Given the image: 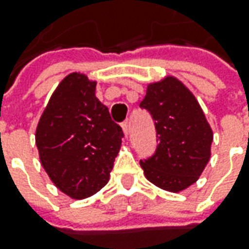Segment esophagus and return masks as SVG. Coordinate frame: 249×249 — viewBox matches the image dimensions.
I'll return each mask as SVG.
<instances>
[{
    "label": "esophagus",
    "instance_id": "1",
    "mask_svg": "<svg viewBox=\"0 0 249 249\" xmlns=\"http://www.w3.org/2000/svg\"><path fill=\"white\" fill-rule=\"evenodd\" d=\"M121 128H123V131H124L125 135H128V133H129V121L125 120L124 123L121 124Z\"/></svg>",
    "mask_w": 249,
    "mask_h": 249
}]
</instances>
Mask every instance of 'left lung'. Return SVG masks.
<instances>
[{
  "instance_id": "8db88e82",
  "label": "left lung",
  "mask_w": 249,
  "mask_h": 249,
  "mask_svg": "<svg viewBox=\"0 0 249 249\" xmlns=\"http://www.w3.org/2000/svg\"><path fill=\"white\" fill-rule=\"evenodd\" d=\"M139 106L153 117L159 142L156 153L141 160L147 180L172 193L196 183L210 161L213 133L193 93L165 77L147 85Z\"/></svg>"
}]
</instances>
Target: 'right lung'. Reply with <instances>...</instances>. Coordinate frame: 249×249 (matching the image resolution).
<instances>
[{
  "label": "right lung",
  "mask_w": 249,
  "mask_h": 249,
  "mask_svg": "<svg viewBox=\"0 0 249 249\" xmlns=\"http://www.w3.org/2000/svg\"><path fill=\"white\" fill-rule=\"evenodd\" d=\"M96 81L71 73L57 85L39 118V161L56 187L74 200L106 186L124 138L95 96Z\"/></svg>",
  "instance_id": "add662e5"
}]
</instances>
